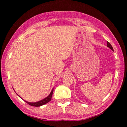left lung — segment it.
<instances>
[{
    "label": "left lung",
    "instance_id": "8db88e82",
    "mask_svg": "<svg viewBox=\"0 0 127 127\" xmlns=\"http://www.w3.org/2000/svg\"><path fill=\"white\" fill-rule=\"evenodd\" d=\"M107 46L108 47V48H110L111 50H113V47H112V46L111 45V44H110V43H109L108 41H107Z\"/></svg>",
    "mask_w": 127,
    "mask_h": 127
}]
</instances>
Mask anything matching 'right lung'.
Returning a JSON list of instances; mask_svg holds the SVG:
<instances>
[{
	"label": "right lung",
	"mask_w": 127,
	"mask_h": 127,
	"mask_svg": "<svg viewBox=\"0 0 127 127\" xmlns=\"http://www.w3.org/2000/svg\"><path fill=\"white\" fill-rule=\"evenodd\" d=\"M53 91H54V89H52V90H51V92L50 93V94H49V95L47 96L46 97L44 98V99H42V100H40V101H37V102H28V101H25V100H24L23 99V100H24L26 102H27L28 104H29L30 105H31V106H36V107L41 106H42V105H44L45 104H46V103H48V102H49V101H51V97H52V95H53ZM17 95H18L20 98H21L20 96L18 95V94H17Z\"/></svg>",
	"instance_id": "1"
}]
</instances>
